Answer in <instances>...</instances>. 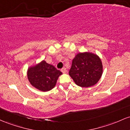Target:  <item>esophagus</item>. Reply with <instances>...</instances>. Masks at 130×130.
<instances>
[{"mask_svg": "<svg viewBox=\"0 0 130 130\" xmlns=\"http://www.w3.org/2000/svg\"><path fill=\"white\" fill-rule=\"evenodd\" d=\"M61 71H62L63 73H67V69L65 68H62V69H61Z\"/></svg>", "mask_w": 130, "mask_h": 130, "instance_id": "34e87169", "label": "esophagus"}]
</instances>
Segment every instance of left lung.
<instances>
[{
  "mask_svg": "<svg viewBox=\"0 0 130 130\" xmlns=\"http://www.w3.org/2000/svg\"><path fill=\"white\" fill-rule=\"evenodd\" d=\"M102 74V64L95 54L79 53L73 59L70 76L78 86L88 88L95 85Z\"/></svg>",
  "mask_w": 130,
  "mask_h": 130,
  "instance_id": "8db88e82",
  "label": "left lung"
}]
</instances>
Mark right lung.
I'll return each mask as SVG.
<instances>
[{
    "label": "right lung",
    "instance_id": "right-lung-1",
    "mask_svg": "<svg viewBox=\"0 0 130 130\" xmlns=\"http://www.w3.org/2000/svg\"><path fill=\"white\" fill-rule=\"evenodd\" d=\"M62 73L53 65L42 61L28 70V78L32 86L40 91H48L55 86L58 76Z\"/></svg>",
    "mask_w": 130,
    "mask_h": 130
}]
</instances>
